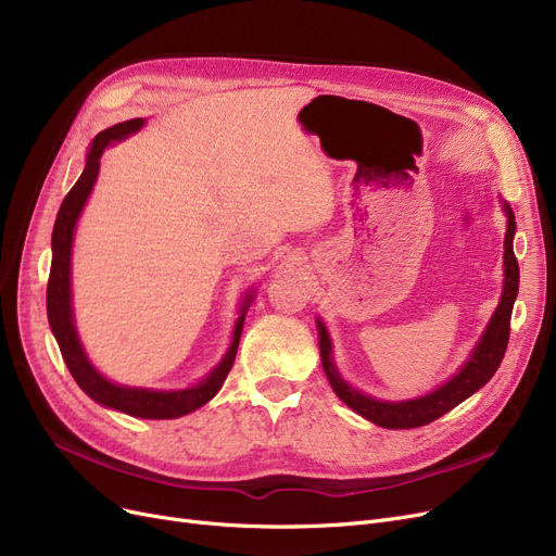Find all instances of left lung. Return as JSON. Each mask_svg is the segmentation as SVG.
<instances>
[{
    "mask_svg": "<svg viewBox=\"0 0 556 556\" xmlns=\"http://www.w3.org/2000/svg\"><path fill=\"white\" fill-rule=\"evenodd\" d=\"M504 213H506V236H504V288H502V298L500 304L493 313V318L484 331V336L479 338L477 348L472 350L470 358L466 364L458 368L454 377H450L443 386H439L437 391H431L429 395L416 397V400H406V402H383L375 400L370 395L358 393L352 389L345 379L338 375L333 361H331V341L325 325L318 320V336H320V356H323V368L325 375L331 383L333 393L341 397L352 412L358 416H364L366 420L386 427V429H414L429 425L433 420H439L456 404H462L468 400L475 391H479L484 386L495 370L500 368L506 345H509V331H511V311L514 302L518 295V281H520V270H518V261L514 254V236H516V218L511 206L504 202Z\"/></svg>",
    "mask_w": 556,
    "mask_h": 556,
    "instance_id": "left-lung-1",
    "label": "left lung"
}]
</instances>
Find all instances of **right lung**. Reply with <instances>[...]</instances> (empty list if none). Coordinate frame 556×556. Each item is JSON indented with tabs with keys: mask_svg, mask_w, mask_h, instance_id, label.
<instances>
[{
	"mask_svg": "<svg viewBox=\"0 0 556 556\" xmlns=\"http://www.w3.org/2000/svg\"><path fill=\"white\" fill-rule=\"evenodd\" d=\"M144 119L134 117L127 119V123L113 125L98 134V138L92 140V148L86 159V167L77 184L70 188L65 195L54 231H52V270H50V281H47V318H50V327L56 336V343L61 348L63 361L70 370V375L75 377L79 383V389L92 397L102 406H111L115 412H123L134 418H150V420H170L186 416L195 408L204 406L215 393L223 389V383L233 366L236 350L240 343V333H243V323H245V313L252 302V293L245 298L243 306H240V316L233 327V338L231 345L220 361L218 366L213 368V372L200 381L198 386L186 391H152V389H131V386H117L102 377L98 370L92 368L88 361L79 336L75 329V318H72V291H70V256H72V238H75V227L79 220V213L90 195V190L94 186V179H98L100 173V159L104 150L113 140H123L129 134L138 131L142 127Z\"/></svg>",
	"mask_w": 556,
	"mask_h": 556,
	"instance_id": "1",
	"label": "right lung"
}]
</instances>
